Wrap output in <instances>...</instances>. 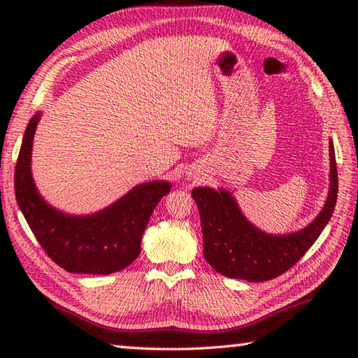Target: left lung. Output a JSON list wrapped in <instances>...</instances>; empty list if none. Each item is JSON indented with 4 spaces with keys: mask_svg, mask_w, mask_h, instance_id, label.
Wrapping results in <instances>:
<instances>
[{
    "mask_svg": "<svg viewBox=\"0 0 358 358\" xmlns=\"http://www.w3.org/2000/svg\"><path fill=\"white\" fill-rule=\"evenodd\" d=\"M329 194L320 214L305 229L269 235L250 224L234 196L220 189L195 187L192 199L200 210L203 255L217 272L229 278L268 281L291 269L320 237L332 217L338 192L334 144L329 143Z\"/></svg>",
    "mask_w": 358,
    "mask_h": 358,
    "instance_id": "1",
    "label": "left lung"
}]
</instances>
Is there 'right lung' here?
Segmentation results:
<instances>
[{
	"instance_id": "add662e5",
	"label": "right lung",
	"mask_w": 358,
	"mask_h": 358,
	"mask_svg": "<svg viewBox=\"0 0 358 358\" xmlns=\"http://www.w3.org/2000/svg\"><path fill=\"white\" fill-rule=\"evenodd\" d=\"M40 113L29 121L15 167V196L44 252L67 272L108 273L124 269L140 255L141 237L169 181L135 186L123 199L92 215H67L38 194L30 172L32 143Z\"/></svg>"
}]
</instances>
